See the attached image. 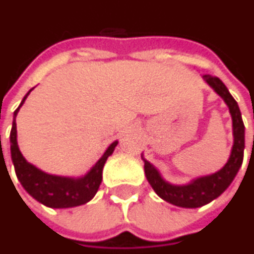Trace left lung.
<instances>
[{"instance_id":"8db88e82","label":"left lung","mask_w":254,"mask_h":254,"mask_svg":"<svg viewBox=\"0 0 254 254\" xmlns=\"http://www.w3.org/2000/svg\"><path fill=\"white\" fill-rule=\"evenodd\" d=\"M204 78L225 99L232 116L234 147H232V153L226 165L220 171L211 176L199 177L185 186H174L165 182L161 177L159 171L149 161H144L146 177L150 186L153 188V190L164 201L174 204L177 207H185V208H198L211 202L217 196H220L235 179L238 170L243 165V158H244V123H243L241 111L238 108L237 101L234 99V96L229 93L228 87L223 84V81L219 77L205 75Z\"/></svg>"}]
</instances>
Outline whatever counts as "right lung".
Here are the masks:
<instances>
[{
  "label": "right lung",
  "instance_id": "obj_1",
  "mask_svg": "<svg viewBox=\"0 0 254 254\" xmlns=\"http://www.w3.org/2000/svg\"><path fill=\"white\" fill-rule=\"evenodd\" d=\"M29 92L26 93V96ZM26 96L23 98L22 104L25 102ZM20 104V105H22ZM19 105V108H20ZM19 108L14 111V122L10 132V152H11V161L14 165L16 176L25 190L38 202L50 207V208H69L77 207L81 204L89 202L95 193L99 189L101 180H102V168L107 161V158L114 152V147L117 146V141L110 144V147L105 150L102 158L95 164V167L81 179H68V177H58L50 176L34 165L28 164L25 158L22 156L17 140H16V114ZM1 146V135H0Z\"/></svg>",
  "mask_w": 254,
  "mask_h": 254
}]
</instances>
